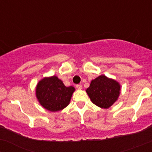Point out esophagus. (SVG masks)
Returning <instances> with one entry per match:
<instances>
[{"mask_svg":"<svg viewBox=\"0 0 152 152\" xmlns=\"http://www.w3.org/2000/svg\"><path fill=\"white\" fill-rule=\"evenodd\" d=\"M76 88H77L78 89L81 90V88H82V86H81V84H78V85H76Z\"/></svg>","mask_w":152,"mask_h":152,"instance_id":"34e87169","label":"esophagus"}]
</instances>
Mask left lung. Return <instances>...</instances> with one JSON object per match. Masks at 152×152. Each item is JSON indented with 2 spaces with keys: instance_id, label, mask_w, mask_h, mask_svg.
<instances>
[{
  "instance_id": "8db88e82",
  "label": "left lung",
  "mask_w": 152,
  "mask_h": 152,
  "mask_svg": "<svg viewBox=\"0 0 152 152\" xmlns=\"http://www.w3.org/2000/svg\"><path fill=\"white\" fill-rule=\"evenodd\" d=\"M86 91L93 104L102 109H108L118 100L121 85L116 80L101 75L92 80Z\"/></svg>"
}]
</instances>
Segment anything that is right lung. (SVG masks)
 <instances>
[{
    "instance_id": "1",
    "label": "right lung",
    "mask_w": 152,
    "mask_h": 152,
    "mask_svg": "<svg viewBox=\"0 0 152 152\" xmlns=\"http://www.w3.org/2000/svg\"><path fill=\"white\" fill-rule=\"evenodd\" d=\"M74 91V87H66L56 76L44 77L36 87V96L39 104L52 112L61 111L69 105Z\"/></svg>"
}]
</instances>
